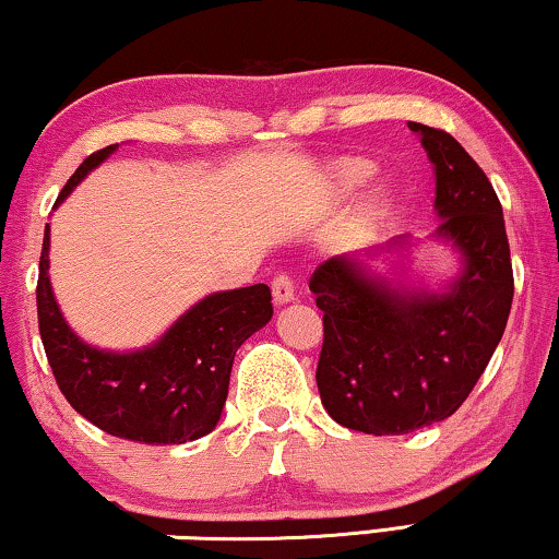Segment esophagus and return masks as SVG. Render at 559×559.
<instances>
[{
  "mask_svg": "<svg viewBox=\"0 0 559 559\" xmlns=\"http://www.w3.org/2000/svg\"><path fill=\"white\" fill-rule=\"evenodd\" d=\"M271 290H273V301H276V306H286L296 298L294 294V281H290L288 276H276L271 281Z\"/></svg>",
  "mask_w": 559,
  "mask_h": 559,
  "instance_id": "obj_1",
  "label": "esophagus"
}]
</instances>
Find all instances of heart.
<instances>
[{
  "label": "heart",
  "instance_id": "heart-1",
  "mask_svg": "<svg viewBox=\"0 0 559 559\" xmlns=\"http://www.w3.org/2000/svg\"><path fill=\"white\" fill-rule=\"evenodd\" d=\"M371 175H373V165L369 160H364V157H344V160H338L331 168L329 188L333 195L348 198L359 188H364Z\"/></svg>",
  "mask_w": 559,
  "mask_h": 559
}]
</instances>
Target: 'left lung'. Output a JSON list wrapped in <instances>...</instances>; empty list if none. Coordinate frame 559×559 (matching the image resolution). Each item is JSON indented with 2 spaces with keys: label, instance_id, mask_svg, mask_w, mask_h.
Instances as JSON below:
<instances>
[{
  "label": "left lung",
  "instance_id": "obj_1",
  "mask_svg": "<svg viewBox=\"0 0 559 559\" xmlns=\"http://www.w3.org/2000/svg\"><path fill=\"white\" fill-rule=\"evenodd\" d=\"M435 165L439 218L431 238L460 255L441 290L381 276L366 263L406 251L394 238L333 255L308 288L323 311L316 384L333 421L364 435H409L452 416L485 373L510 319L514 278L502 205L485 170L444 130L409 122Z\"/></svg>",
  "mask_w": 559,
  "mask_h": 559
}]
</instances>
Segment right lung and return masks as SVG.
<instances>
[{
    "label": "right lung",
    "instance_id": "add662e5",
    "mask_svg": "<svg viewBox=\"0 0 559 559\" xmlns=\"http://www.w3.org/2000/svg\"><path fill=\"white\" fill-rule=\"evenodd\" d=\"M118 145L97 150L57 198L105 163ZM39 336L57 386L72 409L107 435L143 444H186L211 435L228 396L236 352L271 321V288L221 290L190 306L160 338L138 352L90 346L70 329L49 283V226L37 281Z\"/></svg>",
    "mask_w": 559,
    "mask_h": 559
}]
</instances>
